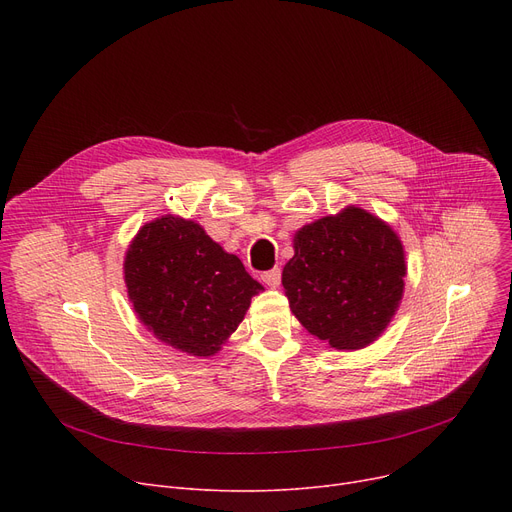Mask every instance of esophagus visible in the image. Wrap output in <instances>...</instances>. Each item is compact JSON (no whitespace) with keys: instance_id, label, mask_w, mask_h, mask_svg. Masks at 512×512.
Masks as SVG:
<instances>
[{"instance_id":"34e87169","label":"esophagus","mask_w":512,"mask_h":512,"mask_svg":"<svg viewBox=\"0 0 512 512\" xmlns=\"http://www.w3.org/2000/svg\"><path fill=\"white\" fill-rule=\"evenodd\" d=\"M280 278H282V272L278 270V267H274V270H270V272H263V274H261V280H263L267 286H272V288L280 286Z\"/></svg>"}]
</instances>
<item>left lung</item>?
Wrapping results in <instances>:
<instances>
[{
  "label": "left lung",
  "instance_id": "8db88e82",
  "mask_svg": "<svg viewBox=\"0 0 512 512\" xmlns=\"http://www.w3.org/2000/svg\"><path fill=\"white\" fill-rule=\"evenodd\" d=\"M292 245L282 286L303 328L338 351L378 340L405 290V249L396 232L351 205L303 226Z\"/></svg>",
  "mask_w": 512,
  "mask_h": 512
}]
</instances>
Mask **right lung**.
Here are the masks:
<instances>
[{"label": "right lung", "instance_id": "add662e5", "mask_svg": "<svg viewBox=\"0 0 512 512\" xmlns=\"http://www.w3.org/2000/svg\"><path fill=\"white\" fill-rule=\"evenodd\" d=\"M124 282L147 330L193 357L218 353L263 290L236 255L178 215H161L132 238Z\"/></svg>", "mask_w": 512, "mask_h": 512}]
</instances>
